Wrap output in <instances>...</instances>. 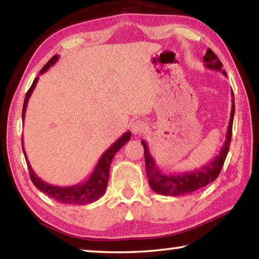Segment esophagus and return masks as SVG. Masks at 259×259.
I'll use <instances>...</instances> for the list:
<instances>
[{"label": "esophagus", "mask_w": 259, "mask_h": 259, "mask_svg": "<svg viewBox=\"0 0 259 259\" xmlns=\"http://www.w3.org/2000/svg\"><path fill=\"white\" fill-rule=\"evenodd\" d=\"M147 129L146 122L144 120H135L133 123H131V131H133L134 135H143Z\"/></svg>", "instance_id": "1"}]
</instances>
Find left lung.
<instances>
[{
  "mask_svg": "<svg viewBox=\"0 0 259 259\" xmlns=\"http://www.w3.org/2000/svg\"><path fill=\"white\" fill-rule=\"evenodd\" d=\"M204 66L213 71L222 72L223 75L226 76V72L222 69L223 64L218 59V57L214 55L211 49H208L203 57ZM232 93V109H231V117L227 126V133L225 137L224 145L219 151L218 155L213 157V160L204 164L202 168L195 169L194 171L191 172H182V174H174L166 175L161 171L155 164V160L153 159L150 151H148L147 144L145 140H142L144 146V155H145V163H146V175L148 179V184L153 191L157 194L162 195H171L178 196L184 195L187 193L195 192L199 188L207 186L208 184L213 182L218 177L219 172L224 165L227 153L230 150L231 138H232V125H233V117H234V95L233 90Z\"/></svg>",
  "mask_w": 259,
  "mask_h": 259,
  "instance_id": "8db88e82",
  "label": "left lung"
}]
</instances>
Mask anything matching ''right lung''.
<instances>
[{
    "label": "right lung",
    "instance_id": "obj_1",
    "mask_svg": "<svg viewBox=\"0 0 259 259\" xmlns=\"http://www.w3.org/2000/svg\"><path fill=\"white\" fill-rule=\"evenodd\" d=\"M59 56L56 55L52 57V58L48 61V63L43 66L41 69L40 75L45 72H47L48 69L52 66L57 60H58ZM38 81V76L35 77V80L33 81V84L30 85L29 90L26 94V97L24 100V106H23V122L25 119V114H26V107H27L28 104V99L32 95L33 90L36 87V83ZM131 137V133L130 131H126L121 137L116 140L113 145L104 152V154L100 157L97 165L95 166L94 171L91 172L89 178L87 181L82 182L80 184H76V185L73 186H54L50 185V184L46 183L45 181L37 176L36 174L33 171L32 166H30L29 162L27 160V155H26L25 148H24V143L23 144V152L26 159V163H27L28 166V171H29V176L30 179H32L33 184L37 190H40L41 192L46 193L47 195H49L50 198L55 199L56 201H58L60 203H66V204H89L93 203L95 201H97L100 196L104 195L105 191H106L107 184H108V177H109V166H111V162L113 160L114 155L116 154V152L120 150L122 146L125 145V143L129 142V139Z\"/></svg>",
    "mask_w": 259,
    "mask_h": 259
}]
</instances>
